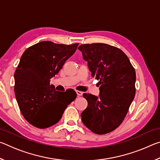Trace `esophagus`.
I'll list each match as a JSON object with an SVG mask.
<instances>
[{"label":"esophagus","mask_w":160,"mask_h":160,"mask_svg":"<svg viewBox=\"0 0 160 160\" xmlns=\"http://www.w3.org/2000/svg\"><path fill=\"white\" fill-rule=\"evenodd\" d=\"M76 93H77V94H78V96H82V94H83V92H81V91H76Z\"/></svg>","instance_id":"obj_1"}]
</instances>
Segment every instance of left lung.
<instances>
[{
    "label": "left lung",
    "instance_id": "8db88e82",
    "mask_svg": "<svg viewBox=\"0 0 160 160\" xmlns=\"http://www.w3.org/2000/svg\"><path fill=\"white\" fill-rule=\"evenodd\" d=\"M92 76L99 80V95L83 94L88 102L81 113L84 125L96 134H106L123 122L135 94V71L125 53L109 44L78 47Z\"/></svg>",
    "mask_w": 160,
    "mask_h": 160
}]
</instances>
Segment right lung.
Wrapping results in <instances>:
<instances>
[{
    "mask_svg": "<svg viewBox=\"0 0 160 160\" xmlns=\"http://www.w3.org/2000/svg\"><path fill=\"white\" fill-rule=\"evenodd\" d=\"M78 44L41 42L27 48L21 56L14 74L15 94L22 114L32 126L47 128L58 123L76 98L75 91L70 94L56 91L50 79L73 55Z\"/></svg>",
    "mask_w": 160,
    "mask_h": 160,
    "instance_id": "right-lung-1",
    "label": "right lung"
}]
</instances>
